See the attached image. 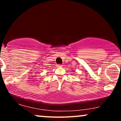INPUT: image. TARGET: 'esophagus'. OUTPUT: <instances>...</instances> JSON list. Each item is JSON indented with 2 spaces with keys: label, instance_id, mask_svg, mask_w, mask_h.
Masks as SVG:
<instances>
[{
  "label": "esophagus",
  "instance_id": "esophagus-1",
  "mask_svg": "<svg viewBox=\"0 0 121 121\" xmlns=\"http://www.w3.org/2000/svg\"><path fill=\"white\" fill-rule=\"evenodd\" d=\"M62 66H63L62 65H58L57 67H62Z\"/></svg>",
  "mask_w": 121,
  "mask_h": 121
}]
</instances>
